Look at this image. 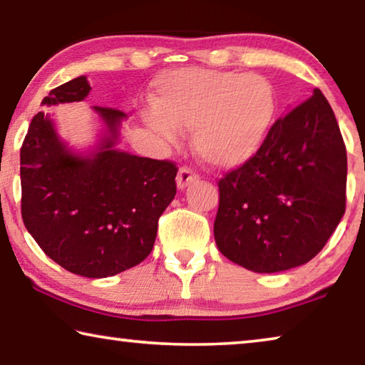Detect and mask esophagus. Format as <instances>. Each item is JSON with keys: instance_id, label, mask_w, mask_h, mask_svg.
Instances as JSON below:
<instances>
[{"instance_id": "obj_1", "label": "esophagus", "mask_w": 365, "mask_h": 365, "mask_svg": "<svg viewBox=\"0 0 365 365\" xmlns=\"http://www.w3.org/2000/svg\"><path fill=\"white\" fill-rule=\"evenodd\" d=\"M197 178H200V177H197V174L193 169H190V168H187V165H183V168H180V170H178V174H177V187L180 190L187 188L191 182L197 180Z\"/></svg>"}]
</instances>
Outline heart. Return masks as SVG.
<instances>
[{
	"label": "heart",
	"instance_id": "1",
	"mask_svg": "<svg viewBox=\"0 0 365 365\" xmlns=\"http://www.w3.org/2000/svg\"><path fill=\"white\" fill-rule=\"evenodd\" d=\"M275 114V88L264 76L183 67L154 80L143 117L170 141L193 130L197 156L212 168L235 169L259 151Z\"/></svg>",
	"mask_w": 365,
	"mask_h": 365
}]
</instances>
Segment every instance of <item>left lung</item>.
Wrapping results in <instances>:
<instances>
[{
  "instance_id": "left-lung-1",
  "label": "left lung",
  "mask_w": 365,
  "mask_h": 365,
  "mask_svg": "<svg viewBox=\"0 0 365 365\" xmlns=\"http://www.w3.org/2000/svg\"><path fill=\"white\" fill-rule=\"evenodd\" d=\"M346 174L336 117L316 88L275 120L255 156L219 180L217 248L259 274L309 262L343 217Z\"/></svg>"
}]
</instances>
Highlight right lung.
<instances>
[{"instance_id": "add662e5", "label": "right lung", "mask_w": 365, "mask_h": 365, "mask_svg": "<svg viewBox=\"0 0 365 365\" xmlns=\"http://www.w3.org/2000/svg\"><path fill=\"white\" fill-rule=\"evenodd\" d=\"M85 76L59 85L41 104L82 101ZM108 127L91 156L67 150L45 113L35 114L21 148L24 225L45 255L72 274L104 279L150 255L158 220L177 193L172 160L115 150L120 120L114 108L93 106Z\"/></svg>"}]
</instances>
